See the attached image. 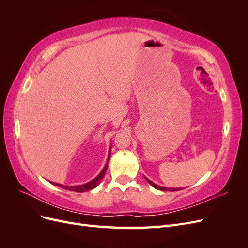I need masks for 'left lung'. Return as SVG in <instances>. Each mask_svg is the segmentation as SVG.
<instances>
[{
  "mask_svg": "<svg viewBox=\"0 0 248 248\" xmlns=\"http://www.w3.org/2000/svg\"><path fill=\"white\" fill-rule=\"evenodd\" d=\"M147 179V178H146ZM147 181L151 184L154 188H156V189H159V190H164V191H167V190H170V191H176V190H178L179 188H166V187H161V186H159V185H157V184H155V183H153L152 181H150L149 179H147Z\"/></svg>",
  "mask_w": 248,
  "mask_h": 248,
  "instance_id": "left-lung-1",
  "label": "left lung"
}]
</instances>
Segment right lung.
<instances>
[{
  "label": "right lung",
  "mask_w": 248,
  "mask_h": 248,
  "mask_svg": "<svg viewBox=\"0 0 248 248\" xmlns=\"http://www.w3.org/2000/svg\"><path fill=\"white\" fill-rule=\"evenodd\" d=\"M109 156H110V154H109ZM109 156H108V159L106 167L103 168V170H101L100 174L97 176L95 179H93L92 181H90V182H88L86 184H82V185H77V186H66V185L59 184V183H54V184L58 187H62V188H64V189L71 190V191H77V192H84V191L95 188V187L98 185L99 182L103 179L104 175H106V171H107V169H108V161H109Z\"/></svg>",
  "instance_id": "add662e5"
}]
</instances>
